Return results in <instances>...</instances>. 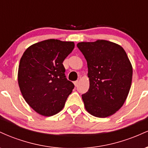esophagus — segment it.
<instances>
[{"instance_id": "1", "label": "esophagus", "mask_w": 148, "mask_h": 148, "mask_svg": "<svg viewBox=\"0 0 148 148\" xmlns=\"http://www.w3.org/2000/svg\"><path fill=\"white\" fill-rule=\"evenodd\" d=\"M79 81H78V80H77V81H74V86H75L76 87H77V86H78V85H79Z\"/></svg>"}]
</instances>
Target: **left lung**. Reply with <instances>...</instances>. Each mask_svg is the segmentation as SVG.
I'll return each instance as SVG.
<instances>
[{
	"label": "left lung",
	"instance_id": "1",
	"mask_svg": "<svg viewBox=\"0 0 148 148\" xmlns=\"http://www.w3.org/2000/svg\"><path fill=\"white\" fill-rule=\"evenodd\" d=\"M77 47L87 61L89 90L82 95L90 114L106 118L123 106L132 85L133 69L121 46L103 40L79 42Z\"/></svg>",
	"mask_w": 148,
	"mask_h": 148
}]
</instances>
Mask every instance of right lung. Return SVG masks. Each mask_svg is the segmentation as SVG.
Wrapping results in <instances>:
<instances>
[{
  "instance_id": "obj_1",
  "label": "right lung",
  "mask_w": 148,
  "mask_h": 148,
  "mask_svg": "<svg viewBox=\"0 0 148 148\" xmlns=\"http://www.w3.org/2000/svg\"><path fill=\"white\" fill-rule=\"evenodd\" d=\"M74 48L73 42L44 40L23 53L18 83L25 101L35 111L51 116L63 108L74 85L66 79L62 62Z\"/></svg>"
}]
</instances>
